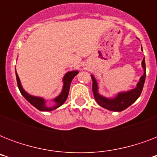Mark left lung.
<instances>
[{
	"label": "left lung",
	"mask_w": 157,
	"mask_h": 157,
	"mask_svg": "<svg viewBox=\"0 0 157 157\" xmlns=\"http://www.w3.org/2000/svg\"><path fill=\"white\" fill-rule=\"evenodd\" d=\"M142 66H143V68L144 70V73L140 77L139 83L137 84L136 88L133 89L131 90L127 91V92L119 93L117 95V97L113 98H105L98 94V83H97V81H96L93 75H91V78L93 81L92 90H93L94 96L96 102L100 105L101 107H104L107 110H110V111H113V112H121L123 110L126 109L127 107H129L132 103H134L139 98L142 93L143 88H144L145 78H146L145 59H143V61H142Z\"/></svg>",
	"instance_id": "obj_1"
}]
</instances>
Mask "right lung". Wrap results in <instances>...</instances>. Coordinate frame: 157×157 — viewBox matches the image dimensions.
Here are the masks:
<instances>
[{
    "label": "right lung",
    "mask_w": 157,
    "mask_h": 157,
    "mask_svg": "<svg viewBox=\"0 0 157 157\" xmlns=\"http://www.w3.org/2000/svg\"><path fill=\"white\" fill-rule=\"evenodd\" d=\"M77 73H78V71H72L67 72L66 75L64 76L63 79V86L62 92L57 98H54V101L55 102V105H54V107H47V106L45 105V100L44 98L31 95V94H28L24 90H23L17 72H16V79H17V84H18V89H19L20 93L22 94V95H23V97L31 103V104L33 105V106H34L36 108H37L38 110H40V111H42V112H50V111H53V110L58 108V107L62 106V105L65 103V101L67 100V96H68L69 89H70V85H71V81H72V79L75 77V76L77 75Z\"/></svg>",
    "instance_id": "add662e5"
}]
</instances>
